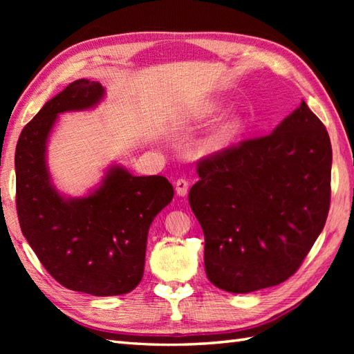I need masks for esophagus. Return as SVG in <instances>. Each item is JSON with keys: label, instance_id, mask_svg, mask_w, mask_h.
I'll return each mask as SVG.
<instances>
[{"label": "esophagus", "instance_id": "34e87169", "mask_svg": "<svg viewBox=\"0 0 354 354\" xmlns=\"http://www.w3.org/2000/svg\"><path fill=\"white\" fill-rule=\"evenodd\" d=\"M175 190L178 193V196H185L187 192H189V181H185V179H178L175 183Z\"/></svg>", "mask_w": 354, "mask_h": 354}]
</instances>
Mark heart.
<instances>
[{
	"label": "heart",
	"mask_w": 354,
	"mask_h": 354,
	"mask_svg": "<svg viewBox=\"0 0 354 354\" xmlns=\"http://www.w3.org/2000/svg\"><path fill=\"white\" fill-rule=\"evenodd\" d=\"M227 108L223 100L214 99L202 103L201 106L194 109L189 120L192 123L196 124H204L212 122L216 117H219L222 112ZM245 127V118L239 114V112H230L225 117H222L219 122H217L208 133L202 140V147H204L205 152L208 153H216L221 152V150L227 149L232 141H234L240 132L243 131Z\"/></svg>",
	"instance_id": "b5f03b06"
}]
</instances>
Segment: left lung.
<instances>
[{
    "instance_id": "8db88e82",
    "label": "left lung",
    "mask_w": 354,
    "mask_h": 354,
    "mask_svg": "<svg viewBox=\"0 0 354 354\" xmlns=\"http://www.w3.org/2000/svg\"><path fill=\"white\" fill-rule=\"evenodd\" d=\"M189 193L204 231L208 280L250 293L297 272L326 225L332 145L303 100L266 137L198 165Z\"/></svg>"
}]
</instances>
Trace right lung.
Returning <instances> with one entry per match:
<instances>
[{"mask_svg":"<svg viewBox=\"0 0 354 354\" xmlns=\"http://www.w3.org/2000/svg\"><path fill=\"white\" fill-rule=\"evenodd\" d=\"M104 95L99 82H73L22 129L15 152L22 234L57 283L94 297L123 295L137 288L150 225L173 199L167 178L135 176L117 162L82 196L57 190L47 161L57 118L91 111Z\"/></svg>","mask_w":354,"mask_h":354,"instance_id":"add662e5","label":"right lung"}]
</instances>
